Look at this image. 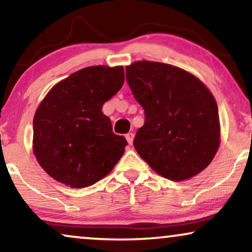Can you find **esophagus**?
<instances>
[{"instance_id": "1", "label": "esophagus", "mask_w": 252, "mask_h": 252, "mask_svg": "<svg viewBox=\"0 0 252 252\" xmlns=\"http://www.w3.org/2000/svg\"><path fill=\"white\" fill-rule=\"evenodd\" d=\"M133 137H135V135H133L132 132H129L126 135V140H128L129 145H131V144L133 143Z\"/></svg>"}]
</instances>
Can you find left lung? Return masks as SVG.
Returning <instances> with one entry per match:
<instances>
[{
    "label": "left lung",
    "instance_id": "obj_1",
    "mask_svg": "<svg viewBox=\"0 0 252 252\" xmlns=\"http://www.w3.org/2000/svg\"><path fill=\"white\" fill-rule=\"evenodd\" d=\"M126 80L145 110L135 149L157 174L172 181L198 175L212 162L221 142L218 105L199 78L179 66L137 61Z\"/></svg>",
    "mask_w": 252,
    "mask_h": 252
}]
</instances>
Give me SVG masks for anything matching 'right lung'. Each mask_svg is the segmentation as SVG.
<instances>
[{
    "mask_svg": "<svg viewBox=\"0 0 252 252\" xmlns=\"http://www.w3.org/2000/svg\"><path fill=\"white\" fill-rule=\"evenodd\" d=\"M124 83L122 65L84 68L55 84L33 117L32 149L50 177L73 189L108 175L128 145L113 132L103 103Z\"/></svg>",
    "mask_w": 252,
    "mask_h": 252,
    "instance_id": "obj_1",
    "label": "right lung"
}]
</instances>
